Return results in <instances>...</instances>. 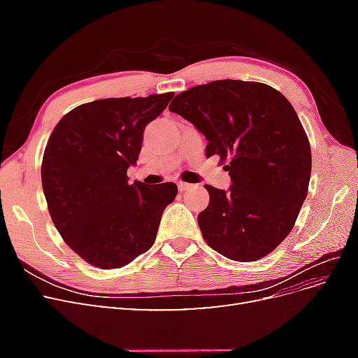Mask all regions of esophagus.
Listing matches in <instances>:
<instances>
[{"label": "esophagus", "instance_id": "obj_1", "mask_svg": "<svg viewBox=\"0 0 358 358\" xmlns=\"http://www.w3.org/2000/svg\"><path fill=\"white\" fill-rule=\"evenodd\" d=\"M178 188L180 192H187L192 188V185H189V183H185V182H178Z\"/></svg>", "mask_w": 358, "mask_h": 358}]
</instances>
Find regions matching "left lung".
<instances>
[{
    "instance_id": "1",
    "label": "left lung",
    "mask_w": 358,
    "mask_h": 358,
    "mask_svg": "<svg viewBox=\"0 0 358 358\" xmlns=\"http://www.w3.org/2000/svg\"><path fill=\"white\" fill-rule=\"evenodd\" d=\"M169 110L208 140L206 157H231V185H206L197 221L204 241L234 262L270 254L294 227L308 196L312 157L294 107L258 82L215 80L176 95Z\"/></svg>"
}]
</instances>
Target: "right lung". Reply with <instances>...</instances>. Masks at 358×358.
<instances>
[{
    "label": "right lung",
    "mask_w": 358,
    "mask_h": 358,
    "mask_svg": "<svg viewBox=\"0 0 358 358\" xmlns=\"http://www.w3.org/2000/svg\"><path fill=\"white\" fill-rule=\"evenodd\" d=\"M173 92L106 99L76 107L53 129L41 164L49 213L62 239L100 268L131 263L154 245L176 183L134 180L143 133Z\"/></svg>",
    "instance_id": "add662e5"
}]
</instances>
